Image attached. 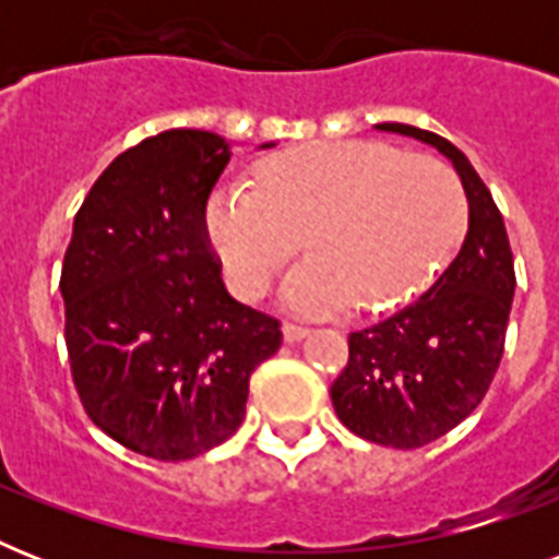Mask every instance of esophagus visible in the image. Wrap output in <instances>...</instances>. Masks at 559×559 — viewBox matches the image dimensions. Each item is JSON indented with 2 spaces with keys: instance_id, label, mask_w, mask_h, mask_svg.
I'll return each mask as SVG.
<instances>
[{
  "instance_id": "34e87169",
  "label": "esophagus",
  "mask_w": 559,
  "mask_h": 559,
  "mask_svg": "<svg viewBox=\"0 0 559 559\" xmlns=\"http://www.w3.org/2000/svg\"><path fill=\"white\" fill-rule=\"evenodd\" d=\"M281 333H284V340L287 342H298L307 336V328L305 324H296V322H284L281 324Z\"/></svg>"
}]
</instances>
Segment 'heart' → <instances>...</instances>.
<instances>
[{"label":"heart","instance_id":"b5f03b06","mask_svg":"<svg viewBox=\"0 0 559 559\" xmlns=\"http://www.w3.org/2000/svg\"><path fill=\"white\" fill-rule=\"evenodd\" d=\"M254 188L211 193L205 228L240 298L266 293L298 246L284 296L301 313L389 310L429 284L467 231L455 170L382 142H316L263 159Z\"/></svg>","mask_w":559,"mask_h":559}]
</instances>
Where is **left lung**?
I'll list each match as a JSON object with an SVG mask.
<instances>
[{
    "mask_svg": "<svg viewBox=\"0 0 559 559\" xmlns=\"http://www.w3.org/2000/svg\"><path fill=\"white\" fill-rule=\"evenodd\" d=\"M432 144L455 165L469 202V228L455 261L424 296L348 336V366L331 400L350 432L394 450H417L485 400L504 354L516 272L502 211L464 153L438 133L377 124Z\"/></svg>",
    "mask_w": 559,
    "mask_h": 559,
    "instance_id": "obj_1",
    "label": "left lung"
}]
</instances>
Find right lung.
I'll return each instance as SVG.
<instances>
[{"instance_id":"1","label":"right lung","mask_w":559,"mask_h":559,"mask_svg":"<svg viewBox=\"0 0 559 559\" xmlns=\"http://www.w3.org/2000/svg\"><path fill=\"white\" fill-rule=\"evenodd\" d=\"M266 147V144H263ZM223 135L165 130L86 193L60 272L66 350L86 415L127 450L186 461L243 424L281 322L228 296L205 228Z\"/></svg>"}]
</instances>
